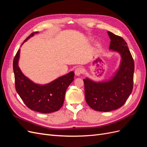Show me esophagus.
<instances>
[{
	"label": "esophagus",
	"instance_id": "obj_1",
	"mask_svg": "<svg viewBox=\"0 0 147 147\" xmlns=\"http://www.w3.org/2000/svg\"><path fill=\"white\" fill-rule=\"evenodd\" d=\"M83 72V69L82 67H78L76 68L75 70V74L77 76H79Z\"/></svg>",
	"mask_w": 147,
	"mask_h": 147
}]
</instances>
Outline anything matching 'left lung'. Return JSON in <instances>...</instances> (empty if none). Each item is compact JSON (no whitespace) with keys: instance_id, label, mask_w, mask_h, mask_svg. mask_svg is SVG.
Segmentation results:
<instances>
[{"instance_id":"8db88e82","label":"left lung","mask_w":147,"mask_h":147,"mask_svg":"<svg viewBox=\"0 0 147 147\" xmlns=\"http://www.w3.org/2000/svg\"><path fill=\"white\" fill-rule=\"evenodd\" d=\"M111 40L110 50L119 53L121 61L114 76L107 82H95L83 79L88 105L99 112L118 109L125 103L133 89L134 62L127 43L120 36L108 32Z\"/></svg>"}]
</instances>
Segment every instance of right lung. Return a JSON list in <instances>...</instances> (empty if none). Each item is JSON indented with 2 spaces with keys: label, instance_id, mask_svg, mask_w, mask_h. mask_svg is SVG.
Wrapping results in <instances>:
<instances>
[{
  "label": "right lung",
  "instance_id": "obj_1",
  "mask_svg": "<svg viewBox=\"0 0 147 147\" xmlns=\"http://www.w3.org/2000/svg\"><path fill=\"white\" fill-rule=\"evenodd\" d=\"M37 32H32L22 43ZM20 49L13 59L15 88L24 103L30 110L43 113H50L59 110L64 101L65 91L74 80V72H70L52 82L40 85L35 84L24 76L19 66Z\"/></svg>",
  "mask_w": 147,
  "mask_h": 147
}]
</instances>
